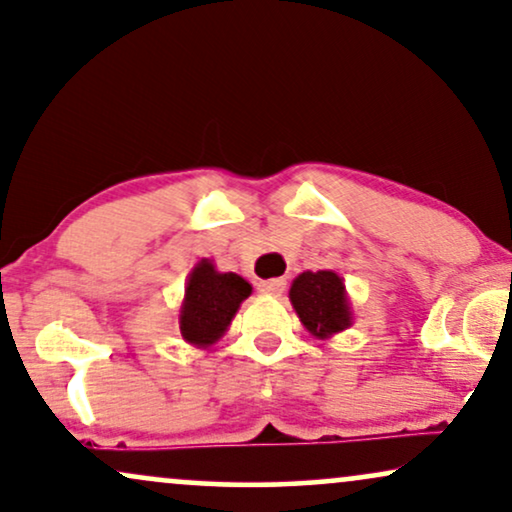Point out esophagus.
<instances>
[{
	"instance_id": "34e87169",
	"label": "esophagus",
	"mask_w": 512,
	"mask_h": 512,
	"mask_svg": "<svg viewBox=\"0 0 512 512\" xmlns=\"http://www.w3.org/2000/svg\"><path fill=\"white\" fill-rule=\"evenodd\" d=\"M284 287H287V282L280 280V277H277V280H263V282H258V291H263V294H275V296H280L282 291H284Z\"/></svg>"
}]
</instances>
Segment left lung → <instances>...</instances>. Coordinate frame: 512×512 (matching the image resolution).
<instances>
[{
    "instance_id": "1",
    "label": "left lung",
    "mask_w": 512,
    "mask_h": 512,
    "mask_svg": "<svg viewBox=\"0 0 512 512\" xmlns=\"http://www.w3.org/2000/svg\"><path fill=\"white\" fill-rule=\"evenodd\" d=\"M289 298L310 334L324 338L343 331L350 324L348 298L336 272H303L291 284Z\"/></svg>"
}]
</instances>
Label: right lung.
<instances>
[{
	"mask_svg": "<svg viewBox=\"0 0 512 512\" xmlns=\"http://www.w3.org/2000/svg\"><path fill=\"white\" fill-rule=\"evenodd\" d=\"M251 284L232 272H216L209 261L192 270L181 308V334L195 345H211L228 329Z\"/></svg>",
	"mask_w": 512,
	"mask_h": 512,
	"instance_id": "right-lung-1",
	"label": "right lung"
}]
</instances>
